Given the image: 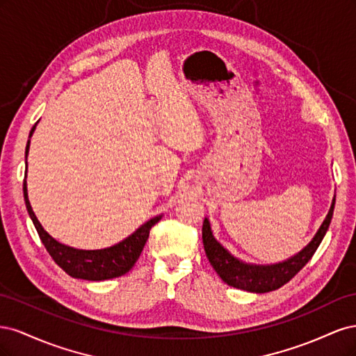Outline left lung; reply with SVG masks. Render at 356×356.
Wrapping results in <instances>:
<instances>
[{"instance_id":"1","label":"left lung","mask_w":356,"mask_h":356,"mask_svg":"<svg viewBox=\"0 0 356 356\" xmlns=\"http://www.w3.org/2000/svg\"><path fill=\"white\" fill-rule=\"evenodd\" d=\"M334 203H336V199H332L330 212L327 215V218L322 222L319 227L318 233L315 234V238L312 239V242L305 248L303 251L298 252L289 260L279 263V264H272V266H252V264H245L239 261L238 258H234L229 251L225 250L224 246H221L215 238L212 236L211 232V225L209 221L204 218L203 221V227H202V239H203V246H204V252H207V257L212 267L215 268V272L218 273V276L222 279L225 284H229L230 286L239 288L250 291V293H268V291H275L277 288H281L286 282H289L301 268H303L312 257H314L315 251L318 250V246L321 245L322 239L330 227V222L332 218V212H334Z\"/></svg>"}]
</instances>
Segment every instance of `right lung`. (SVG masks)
<instances>
[{"label":"right lung","instance_id":"right-lung-1","mask_svg":"<svg viewBox=\"0 0 356 356\" xmlns=\"http://www.w3.org/2000/svg\"><path fill=\"white\" fill-rule=\"evenodd\" d=\"M35 126L31 129V134L34 132ZM29 141L26 144L25 156H28ZM24 197L29 217L34 222L40 239L44 245L50 257L55 260V263L62 268L63 272L68 273L72 277L86 279V281H105V279H113L126 275L131 268L135 266L136 260L141 255L144 245L149 236V230L154 224L160 221L159 217H154L141 225L134 234L129 236L123 242L117 243L111 248H105V250H96V251H84V250H75V248L62 245L55 241L51 236L41 227L40 221L37 220L34 211L31 208V203L28 200V191H26V181H24Z\"/></svg>","mask_w":356,"mask_h":356}]
</instances>
